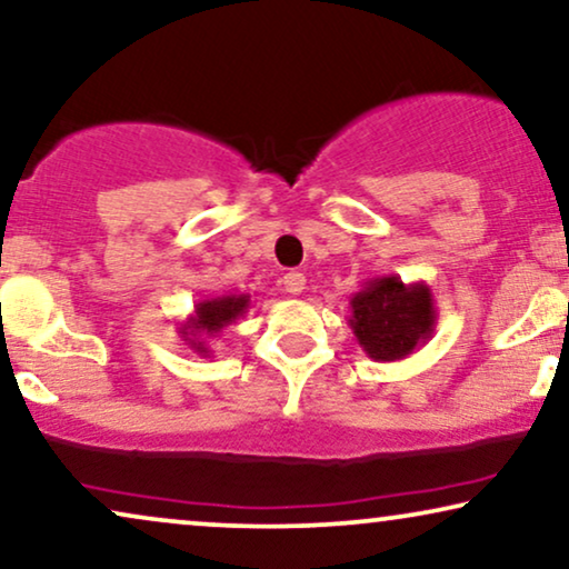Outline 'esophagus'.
Listing matches in <instances>:
<instances>
[{"instance_id":"obj_1","label":"esophagus","mask_w":569,"mask_h":569,"mask_svg":"<svg viewBox=\"0 0 569 569\" xmlns=\"http://www.w3.org/2000/svg\"><path fill=\"white\" fill-rule=\"evenodd\" d=\"M282 284L290 295H302V290H306V277H302L300 271H290V274H284Z\"/></svg>"}]
</instances>
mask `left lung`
I'll return each instance as SVG.
<instances>
[{
	"label": "left lung",
	"instance_id": "1",
	"mask_svg": "<svg viewBox=\"0 0 569 569\" xmlns=\"http://www.w3.org/2000/svg\"><path fill=\"white\" fill-rule=\"evenodd\" d=\"M350 329L368 358L379 363L408 358L437 329V306L426 282L373 277L350 298Z\"/></svg>",
	"mask_w": 569,
	"mask_h": 569
}]
</instances>
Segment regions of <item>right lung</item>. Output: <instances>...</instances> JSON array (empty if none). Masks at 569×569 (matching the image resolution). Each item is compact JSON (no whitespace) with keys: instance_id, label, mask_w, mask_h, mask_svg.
<instances>
[{"instance_id":"1","label":"right lung","mask_w":569,"mask_h":569,"mask_svg":"<svg viewBox=\"0 0 569 569\" xmlns=\"http://www.w3.org/2000/svg\"><path fill=\"white\" fill-rule=\"evenodd\" d=\"M250 308V295H219V298H209L196 302L193 313L180 323V337L196 356L211 358V339L221 335V329L230 327L240 319L242 313H248Z\"/></svg>"}]
</instances>
